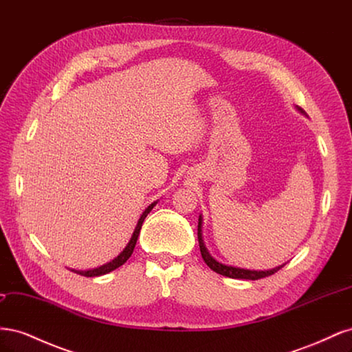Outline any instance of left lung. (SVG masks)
Instances as JSON below:
<instances>
[{"instance_id": "8db88e82", "label": "left lung", "mask_w": 352, "mask_h": 352, "mask_svg": "<svg viewBox=\"0 0 352 352\" xmlns=\"http://www.w3.org/2000/svg\"><path fill=\"white\" fill-rule=\"evenodd\" d=\"M298 111H301L302 114H305V111L300 107H296ZM198 242H199V250H201V255L202 258H204L206 264L208 267L216 272L221 276H226V278H232V279H248V280H258L263 278H267V276L274 274L278 270H280L285 264L278 265V267H274L272 270H248V269H241V267H233V265H226V264H221L217 260H214L210 255L208 250L206 248L204 245V239H202V216H199L198 219Z\"/></svg>"}]
</instances>
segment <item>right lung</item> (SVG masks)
<instances>
[{"instance_id":"1","label":"right lung","mask_w":352,"mask_h":352,"mask_svg":"<svg viewBox=\"0 0 352 352\" xmlns=\"http://www.w3.org/2000/svg\"><path fill=\"white\" fill-rule=\"evenodd\" d=\"M155 204H157V201H154L153 204H150V206H148V207L145 208V211H144L142 214H141L140 220H138V223H136V228H135V230H133V233H132V238H131L129 243L126 245L124 250H123L119 255H117V257H116L114 260H111V261H110V263H107V264L101 265V267L92 269V270H74V269H72V272L78 273V274H80V276H87V278H95V276L107 274V273H110V272L116 270L117 267H120V265H123L127 260H129V257L132 255L133 248H135V245H136V241H138V236H140V232H141V228H142V223H144L145 217L148 216V212H150V211L154 208V206H155Z\"/></svg>"}]
</instances>
